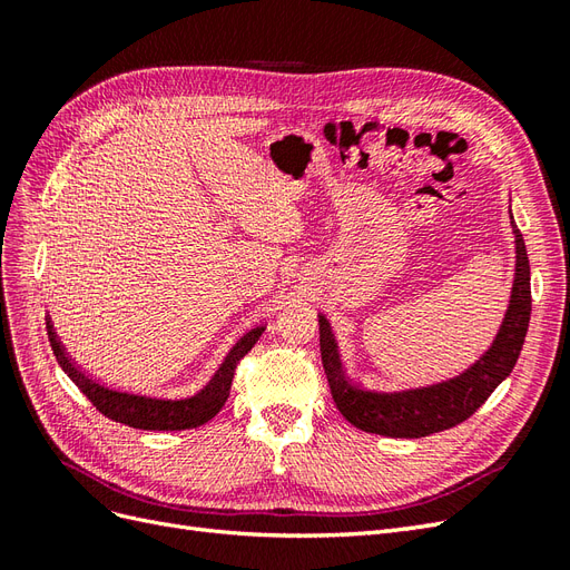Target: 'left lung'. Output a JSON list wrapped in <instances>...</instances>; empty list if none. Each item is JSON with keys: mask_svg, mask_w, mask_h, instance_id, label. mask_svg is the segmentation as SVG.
I'll return each mask as SVG.
<instances>
[{"mask_svg": "<svg viewBox=\"0 0 570 570\" xmlns=\"http://www.w3.org/2000/svg\"><path fill=\"white\" fill-rule=\"evenodd\" d=\"M515 235V273L509 308L492 347L471 368L438 385L375 392L352 383L342 368V358L331 323L321 314V358L335 406L358 430L385 438H425L450 430L485 404L494 387L507 381L523 350L530 323V264L521 230L511 220Z\"/></svg>", "mask_w": 570, "mask_h": 570, "instance_id": "obj_1", "label": "left lung"}]
</instances>
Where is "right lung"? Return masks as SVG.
Masks as SVG:
<instances>
[{"label":"right lung","instance_id":"1","mask_svg":"<svg viewBox=\"0 0 570 570\" xmlns=\"http://www.w3.org/2000/svg\"><path fill=\"white\" fill-rule=\"evenodd\" d=\"M264 331L266 327L258 325V327H252L245 337H239V342L228 352L226 361H223L220 368L214 373L212 381L206 383L195 396H187V400H157V396H142V394H130V392H118V390L105 387L97 381H92L90 375H85L73 361L68 358L61 342L57 340L55 327H51V323L47 321L51 352H55L63 373L71 377V381L78 385V390L97 406L99 413H105L107 419L116 423L140 428V430H187V428H197V425H204L206 421H212L228 400L233 375L239 358L254 347L256 340L262 337Z\"/></svg>","mask_w":570,"mask_h":570}]
</instances>
